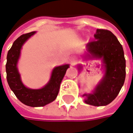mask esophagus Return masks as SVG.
Returning <instances> with one entry per match:
<instances>
[{
	"mask_svg": "<svg viewBox=\"0 0 133 133\" xmlns=\"http://www.w3.org/2000/svg\"><path fill=\"white\" fill-rule=\"evenodd\" d=\"M70 62H71V65H75V64L76 63V62H77V58H76L75 57H73V58H71Z\"/></svg>",
	"mask_w": 133,
	"mask_h": 133,
	"instance_id": "esophagus-1",
	"label": "esophagus"
}]
</instances>
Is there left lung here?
Instances as JSON below:
<instances>
[{"instance_id": "8db88e82", "label": "left lung", "mask_w": 133, "mask_h": 133, "mask_svg": "<svg viewBox=\"0 0 133 133\" xmlns=\"http://www.w3.org/2000/svg\"><path fill=\"white\" fill-rule=\"evenodd\" d=\"M94 39L87 44L86 57L102 60L105 73L93 93L83 97L87 104L101 107L110 103L119 94L126 78V59L122 45L110 31L97 29Z\"/></svg>"}]
</instances>
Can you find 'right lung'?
I'll return each mask as SVG.
<instances>
[{
  "label": "right lung",
  "instance_id": "add662e5",
  "mask_svg": "<svg viewBox=\"0 0 133 133\" xmlns=\"http://www.w3.org/2000/svg\"><path fill=\"white\" fill-rule=\"evenodd\" d=\"M36 32L23 34L13 43L6 55V72L7 83L18 100L29 107H43L52 102L57 97L61 82L69 65L55 67L52 70L49 81L40 89H30L24 86L17 69L20 50L26 41Z\"/></svg>",
  "mask_w": 133,
  "mask_h": 133
}]
</instances>
